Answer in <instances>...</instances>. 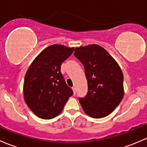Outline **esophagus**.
I'll return each instance as SVG.
<instances>
[{
  "mask_svg": "<svg viewBox=\"0 0 147 147\" xmlns=\"http://www.w3.org/2000/svg\"><path fill=\"white\" fill-rule=\"evenodd\" d=\"M72 90H73V93H74V95H75V94H76V88L74 86V87H72Z\"/></svg>",
  "mask_w": 147,
  "mask_h": 147,
  "instance_id": "34e87169",
  "label": "esophagus"
}]
</instances>
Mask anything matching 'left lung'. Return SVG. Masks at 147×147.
<instances>
[{
  "label": "left lung",
  "mask_w": 147,
  "mask_h": 147,
  "mask_svg": "<svg viewBox=\"0 0 147 147\" xmlns=\"http://www.w3.org/2000/svg\"><path fill=\"white\" fill-rule=\"evenodd\" d=\"M74 55L84 65L87 80V94L80 98L83 110L94 118L110 115L124 96L123 74L118 63L96 44L76 47Z\"/></svg>",
  "instance_id": "left-lung-1"
}]
</instances>
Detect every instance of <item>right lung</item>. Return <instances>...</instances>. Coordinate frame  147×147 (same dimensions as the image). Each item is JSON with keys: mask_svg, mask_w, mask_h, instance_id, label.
I'll return each instance as SVG.
<instances>
[{"mask_svg": "<svg viewBox=\"0 0 147 147\" xmlns=\"http://www.w3.org/2000/svg\"><path fill=\"white\" fill-rule=\"evenodd\" d=\"M73 47L53 44L36 57L26 72L23 85L25 103L37 117L52 119L59 115L73 94L61 72L62 63Z\"/></svg>", "mask_w": 147, "mask_h": 147, "instance_id": "obj_1", "label": "right lung"}]
</instances>
